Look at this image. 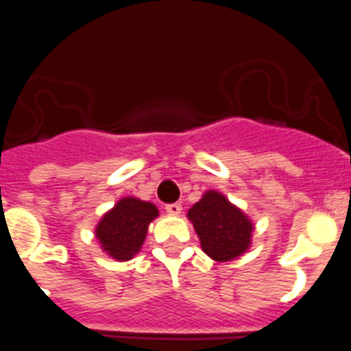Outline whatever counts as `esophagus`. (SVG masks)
<instances>
[{"label":"esophagus","mask_w":351,"mask_h":351,"mask_svg":"<svg viewBox=\"0 0 351 351\" xmlns=\"http://www.w3.org/2000/svg\"><path fill=\"white\" fill-rule=\"evenodd\" d=\"M165 210H167V213H169V214H181L182 206H181V204H178V202L167 204V206H165Z\"/></svg>","instance_id":"34e87169"}]
</instances>
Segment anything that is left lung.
Wrapping results in <instances>:
<instances>
[{
    "mask_svg": "<svg viewBox=\"0 0 351 351\" xmlns=\"http://www.w3.org/2000/svg\"><path fill=\"white\" fill-rule=\"evenodd\" d=\"M200 237L202 250L216 262L237 258L251 243L250 219L218 191H207L200 202L188 210Z\"/></svg>",
    "mask_w": 351,
    "mask_h": 351,
    "instance_id": "1",
    "label": "left lung"
}]
</instances>
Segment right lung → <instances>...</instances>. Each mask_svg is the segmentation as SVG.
Listing matches in <instances>:
<instances>
[{"instance_id":"1","label":"right lung","mask_w":351,"mask_h":351,"mask_svg":"<svg viewBox=\"0 0 351 351\" xmlns=\"http://www.w3.org/2000/svg\"><path fill=\"white\" fill-rule=\"evenodd\" d=\"M158 216L156 206L138 198H123L96 226V237L112 258H133L141 251L149 223Z\"/></svg>"}]
</instances>
